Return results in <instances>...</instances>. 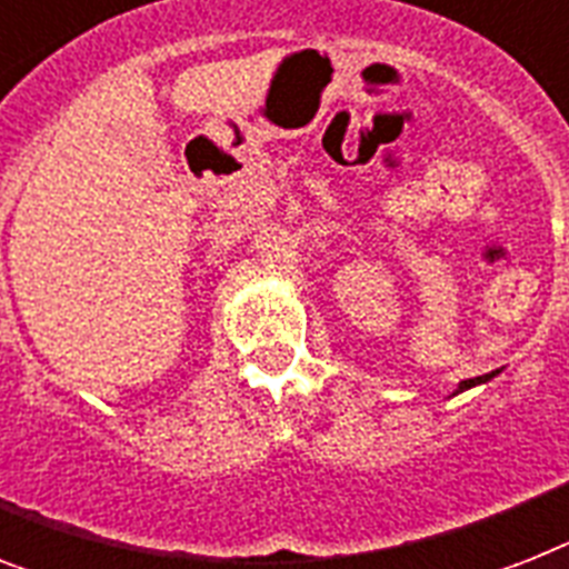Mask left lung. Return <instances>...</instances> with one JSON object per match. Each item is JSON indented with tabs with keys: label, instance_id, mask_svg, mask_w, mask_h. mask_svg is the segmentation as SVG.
Here are the masks:
<instances>
[{
	"label": "left lung",
	"instance_id": "8db88e82",
	"mask_svg": "<svg viewBox=\"0 0 569 569\" xmlns=\"http://www.w3.org/2000/svg\"><path fill=\"white\" fill-rule=\"evenodd\" d=\"M491 377H497V371H493V373H485V377H473V380H461V382H459V389L452 391V397L461 395V391L473 389V386H482V382H488V380H491Z\"/></svg>",
	"mask_w": 569,
	"mask_h": 569
}]
</instances>
